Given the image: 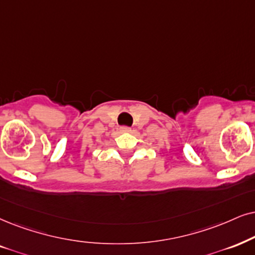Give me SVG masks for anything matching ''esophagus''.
Returning a JSON list of instances; mask_svg holds the SVG:
<instances>
[{"instance_id": "obj_1", "label": "esophagus", "mask_w": 255, "mask_h": 255, "mask_svg": "<svg viewBox=\"0 0 255 255\" xmlns=\"http://www.w3.org/2000/svg\"><path fill=\"white\" fill-rule=\"evenodd\" d=\"M120 131H122V133H129L130 128H129V127H126V126H124V127L120 128Z\"/></svg>"}]
</instances>
